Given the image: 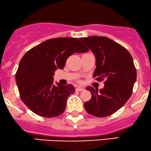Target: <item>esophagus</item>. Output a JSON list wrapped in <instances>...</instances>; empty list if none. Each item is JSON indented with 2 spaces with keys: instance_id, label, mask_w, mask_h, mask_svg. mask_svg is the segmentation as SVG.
I'll return each instance as SVG.
<instances>
[{
  "instance_id": "34e87169",
  "label": "esophagus",
  "mask_w": 151,
  "mask_h": 151,
  "mask_svg": "<svg viewBox=\"0 0 151 151\" xmlns=\"http://www.w3.org/2000/svg\"><path fill=\"white\" fill-rule=\"evenodd\" d=\"M76 91H79V92H81V91H83V90H84V88H81V87H78L77 88H76Z\"/></svg>"
}]
</instances>
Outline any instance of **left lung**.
Returning <instances> with one entry per match:
<instances>
[{
  "label": "left lung",
  "mask_w": 151,
  "mask_h": 151,
  "mask_svg": "<svg viewBox=\"0 0 151 151\" xmlns=\"http://www.w3.org/2000/svg\"><path fill=\"white\" fill-rule=\"evenodd\" d=\"M93 51L96 60L93 73L98 81L105 80L102 89L88 87L91 99L84 104L87 112L97 117L114 114L124 106L132 94L136 81L133 58L124 47L108 37L80 38Z\"/></svg>",
  "instance_id": "obj_1"
}]
</instances>
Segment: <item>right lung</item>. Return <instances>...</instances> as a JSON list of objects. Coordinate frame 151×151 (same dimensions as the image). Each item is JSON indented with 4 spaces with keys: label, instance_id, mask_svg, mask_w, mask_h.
<instances>
[{
    "label": "right lung",
    "instance_id": "add662e5",
    "mask_svg": "<svg viewBox=\"0 0 151 151\" xmlns=\"http://www.w3.org/2000/svg\"><path fill=\"white\" fill-rule=\"evenodd\" d=\"M89 49L78 39L58 37L33 47L19 61L15 81L22 102L30 110L43 117L63 114L68 97L75 92L72 85L54 84L55 70L63 69L74 53Z\"/></svg>",
    "mask_w": 151,
    "mask_h": 151
}]
</instances>
